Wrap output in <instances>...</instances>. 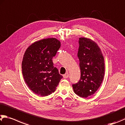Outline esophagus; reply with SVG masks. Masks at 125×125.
Segmentation results:
<instances>
[{
	"mask_svg": "<svg viewBox=\"0 0 125 125\" xmlns=\"http://www.w3.org/2000/svg\"><path fill=\"white\" fill-rule=\"evenodd\" d=\"M63 78H64V79H67V78H68V76H69V73H66L63 75Z\"/></svg>",
	"mask_w": 125,
	"mask_h": 125,
	"instance_id": "34e87169",
	"label": "esophagus"
}]
</instances>
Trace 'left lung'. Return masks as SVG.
<instances>
[{
  "instance_id": "8db88e82",
  "label": "left lung",
  "mask_w": 125,
  "mask_h": 125,
  "mask_svg": "<svg viewBox=\"0 0 125 125\" xmlns=\"http://www.w3.org/2000/svg\"><path fill=\"white\" fill-rule=\"evenodd\" d=\"M78 57L80 79L73 84L75 94L86 98L96 92L103 81L105 68L103 54L96 42L86 38L79 40Z\"/></svg>"
}]
</instances>
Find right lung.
Segmentation results:
<instances>
[{
	"instance_id": "right-lung-1",
	"label": "right lung",
	"mask_w": 125,
	"mask_h": 125,
	"mask_svg": "<svg viewBox=\"0 0 125 125\" xmlns=\"http://www.w3.org/2000/svg\"><path fill=\"white\" fill-rule=\"evenodd\" d=\"M60 47V41L47 38L34 42L25 52L22 74L26 84L34 94L41 96L50 95L55 91L63 78L52 62Z\"/></svg>"
}]
</instances>
